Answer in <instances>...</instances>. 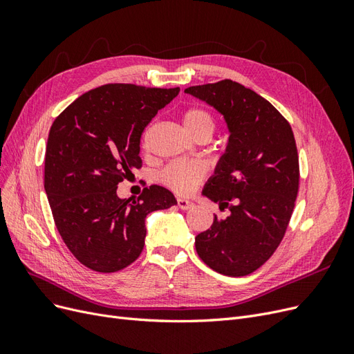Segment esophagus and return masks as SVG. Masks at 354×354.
<instances>
[{
  "label": "esophagus",
  "instance_id": "34e87169",
  "mask_svg": "<svg viewBox=\"0 0 354 354\" xmlns=\"http://www.w3.org/2000/svg\"><path fill=\"white\" fill-rule=\"evenodd\" d=\"M177 205H178L180 209L186 211V209L194 208V202L189 201V199H185V198H178V199H177Z\"/></svg>",
  "mask_w": 354,
  "mask_h": 354
}]
</instances>
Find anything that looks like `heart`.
I'll use <instances>...</instances> for the list:
<instances>
[{
    "label": "heart",
    "instance_id": "b5f03b06",
    "mask_svg": "<svg viewBox=\"0 0 354 354\" xmlns=\"http://www.w3.org/2000/svg\"><path fill=\"white\" fill-rule=\"evenodd\" d=\"M181 120H183L186 131L194 138L201 136L211 138L214 130H216V121L205 109L190 108L183 113ZM205 176L207 167L198 160H174L159 173L160 181L177 194L194 192Z\"/></svg>",
    "mask_w": 354,
    "mask_h": 354
}]
</instances>
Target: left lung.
<instances>
[{"label": "left lung", "instance_id": "left-lung-1", "mask_svg": "<svg viewBox=\"0 0 354 354\" xmlns=\"http://www.w3.org/2000/svg\"><path fill=\"white\" fill-rule=\"evenodd\" d=\"M185 93L223 115L229 142L202 195L229 208L195 238L196 252L212 270L245 276L279 246L298 194V153L291 125L272 103L224 80Z\"/></svg>", "mask_w": 354, "mask_h": 354}]
</instances>
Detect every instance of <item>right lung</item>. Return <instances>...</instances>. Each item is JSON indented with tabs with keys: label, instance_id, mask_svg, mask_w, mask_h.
Here are the masks:
<instances>
[{
	"label": "right lung",
	"instance_id": "right-lung-1",
	"mask_svg": "<svg viewBox=\"0 0 354 354\" xmlns=\"http://www.w3.org/2000/svg\"><path fill=\"white\" fill-rule=\"evenodd\" d=\"M180 88L106 84L63 111L48 134L44 187L63 242L91 270L112 273L143 251L147 214L177 203L152 185L137 201L116 195L118 183L142 167L140 137Z\"/></svg>",
	"mask_w": 354,
	"mask_h": 354
}]
</instances>
